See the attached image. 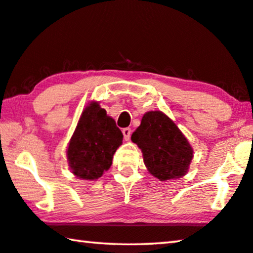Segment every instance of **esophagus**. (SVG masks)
Wrapping results in <instances>:
<instances>
[{"label":"esophagus","instance_id":"1","mask_svg":"<svg viewBox=\"0 0 253 253\" xmlns=\"http://www.w3.org/2000/svg\"><path fill=\"white\" fill-rule=\"evenodd\" d=\"M123 135H124V139L126 140H129L130 139V137H131V133H132V131H131V129L130 127H126V129H123Z\"/></svg>","mask_w":253,"mask_h":253}]
</instances>
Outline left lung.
<instances>
[{
    "mask_svg": "<svg viewBox=\"0 0 253 253\" xmlns=\"http://www.w3.org/2000/svg\"><path fill=\"white\" fill-rule=\"evenodd\" d=\"M131 140L141 149L149 173L161 181L183 176L193 157L188 140L175 123L159 111L143 115Z\"/></svg>",
    "mask_w": 253,
    "mask_h": 253,
    "instance_id": "8db88e82",
    "label": "left lung"
}]
</instances>
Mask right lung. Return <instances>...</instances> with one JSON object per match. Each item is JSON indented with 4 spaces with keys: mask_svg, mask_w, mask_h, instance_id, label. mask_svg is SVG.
I'll return each mask as SVG.
<instances>
[{
    "mask_svg": "<svg viewBox=\"0 0 253 253\" xmlns=\"http://www.w3.org/2000/svg\"><path fill=\"white\" fill-rule=\"evenodd\" d=\"M123 134L115 121L98 103L84 108L68 148L72 173L84 180H96L112 165Z\"/></svg>",
    "mask_w": 253,
    "mask_h": 253,
    "instance_id": "obj_1",
    "label": "right lung"
}]
</instances>
